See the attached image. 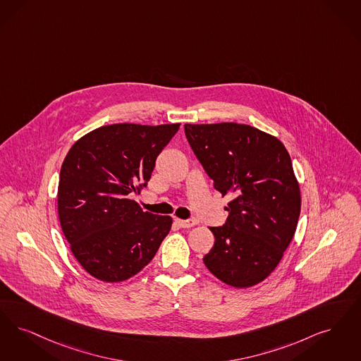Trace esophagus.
I'll use <instances>...</instances> for the list:
<instances>
[{
    "mask_svg": "<svg viewBox=\"0 0 361 361\" xmlns=\"http://www.w3.org/2000/svg\"><path fill=\"white\" fill-rule=\"evenodd\" d=\"M176 224L181 228H190L193 226H196L195 220H181V219H176Z\"/></svg>",
    "mask_w": 361,
    "mask_h": 361,
    "instance_id": "esophagus-1",
    "label": "esophagus"
}]
</instances>
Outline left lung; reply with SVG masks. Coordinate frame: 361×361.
Returning a JSON list of instances; mask_svg holds the SVG:
<instances>
[{
  "instance_id": "obj_1",
  "label": "left lung",
  "mask_w": 361,
  "mask_h": 361,
  "mask_svg": "<svg viewBox=\"0 0 361 361\" xmlns=\"http://www.w3.org/2000/svg\"><path fill=\"white\" fill-rule=\"evenodd\" d=\"M185 134L214 188L231 202L227 223L211 227L207 269L232 288L258 285L275 270L295 230L301 190L288 152L250 125L185 123Z\"/></svg>"
}]
</instances>
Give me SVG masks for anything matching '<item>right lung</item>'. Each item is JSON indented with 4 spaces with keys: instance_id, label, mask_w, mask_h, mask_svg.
Segmentation results:
<instances>
[{
    "instance_id": "1",
    "label": "right lung",
    "mask_w": 361,
    "mask_h": 361,
    "mask_svg": "<svg viewBox=\"0 0 361 361\" xmlns=\"http://www.w3.org/2000/svg\"><path fill=\"white\" fill-rule=\"evenodd\" d=\"M180 128L114 123L92 130L60 169L59 220L73 257L103 282H122L154 258L172 217L144 212L129 199L149 183L156 159Z\"/></svg>"
}]
</instances>
